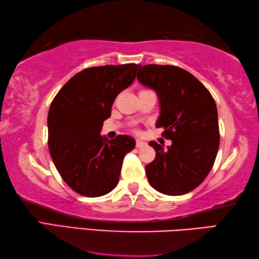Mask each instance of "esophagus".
Here are the masks:
<instances>
[{
  "mask_svg": "<svg viewBox=\"0 0 259 259\" xmlns=\"http://www.w3.org/2000/svg\"><path fill=\"white\" fill-rule=\"evenodd\" d=\"M147 146V143L146 142H143V141H141V140H137V148H143V147H146Z\"/></svg>",
  "mask_w": 259,
  "mask_h": 259,
  "instance_id": "1",
  "label": "esophagus"
}]
</instances>
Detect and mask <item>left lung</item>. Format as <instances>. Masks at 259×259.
Wrapping results in <instances>:
<instances>
[{
    "mask_svg": "<svg viewBox=\"0 0 259 259\" xmlns=\"http://www.w3.org/2000/svg\"><path fill=\"white\" fill-rule=\"evenodd\" d=\"M139 82L159 102L156 127L172 141H150L156 158L146 166L150 185L166 195H184L201 185L213 166L219 148L218 111L209 91L186 70L173 65H139Z\"/></svg>",
    "mask_w": 259,
    "mask_h": 259,
    "instance_id": "left-lung-1",
    "label": "left lung"
}]
</instances>
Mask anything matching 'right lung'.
<instances>
[{
    "label": "right lung",
    "mask_w": 259,
    "mask_h": 259,
    "mask_svg": "<svg viewBox=\"0 0 259 259\" xmlns=\"http://www.w3.org/2000/svg\"><path fill=\"white\" fill-rule=\"evenodd\" d=\"M138 65H105L73 75L55 96L48 113L50 156L59 175L80 195L99 197L116 187L130 135L108 140L101 135L117 95L131 86Z\"/></svg>",
    "instance_id": "obj_1"
}]
</instances>
